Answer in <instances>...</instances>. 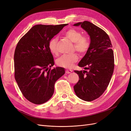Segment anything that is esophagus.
Returning a JSON list of instances; mask_svg holds the SVG:
<instances>
[{"label":"esophagus","instance_id":"obj_1","mask_svg":"<svg viewBox=\"0 0 131 131\" xmlns=\"http://www.w3.org/2000/svg\"><path fill=\"white\" fill-rule=\"evenodd\" d=\"M72 72V70H66V74H70Z\"/></svg>","mask_w":131,"mask_h":131}]
</instances>
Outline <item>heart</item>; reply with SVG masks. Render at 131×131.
<instances>
[{
	"label": "heart",
	"instance_id": "heart-1",
	"mask_svg": "<svg viewBox=\"0 0 131 131\" xmlns=\"http://www.w3.org/2000/svg\"><path fill=\"white\" fill-rule=\"evenodd\" d=\"M64 36L69 40L74 43V49L81 54L86 53L90 46V41L88 38L82 36L80 31L75 29H70L66 31ZM57 38H53L49 42V49L51 53L56 54L58 52L57 49ZM77 54L74 53L71 55H63L59 58L57 61V64L66 68H70L78 60Z\"/></svg>",
	"mask_w": 131,
	"mask_h": 131
}]
</instances>
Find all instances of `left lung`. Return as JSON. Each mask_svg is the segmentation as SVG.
I'll use <instances>...</instances> for the list:
<instances>
[{
  "mask_svg": "<svg viewBox=\"0 0 131 131\" xmlns=\"http://www.w3.org/2000/svg\"><path fill=\"white\" fill-rule=\"evenodd\" d=\"M73 26H81L90 38L89 49L78 64L88 71L74 70L79 80L74 90L81 100L92 101L104 93L112 78L114 68L113 46L108 35L90 22H78Z\"/></svg>",
  "mask_w": 131,
  "mask_h": 131,
  "instance_id": "1",
  "label": "left lung"
}]
</instances>
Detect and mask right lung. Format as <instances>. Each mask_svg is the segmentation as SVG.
Listing matches in <instances>:
<instances>
[{
    "instance_id": "right-lung-1",
    "label": "right lung",
    "mask_w": 131,
    "mask_h": 131,
    "mask_svg": "<svg viewBox=\"0 0 131 131\" xmlns=\"http://www.w3.org/2000/svg\"><path fill=\"white\" fill-rule=\"evenodd\" d=\"M67 25H35L16 47L15 80L24 97L34 104L48 101L53 94L55 82L65 73L62 67L49 68L54 65V59L49 42Z\"/></svg>"
}]
</instances>
